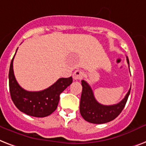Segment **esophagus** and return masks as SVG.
I'll return each instance as SVG.
<instances>
[{
    "label": "esophagus",
    "mask_w": 146,
    "mask_h": 146,
    "mask_svg": "<svg viewBox=\"0 0 146 146\" xmlns=\"http://www.w3.org/2000/svg\"><path fill=\"white\" fill-rule=\"evenodd\" d=\"M83 75H84V74L80 70H76L73 73V78L74 80H80L83 78Z\"/></svg>",
    "instance_id": "esophagus-1"
}]
</instances>
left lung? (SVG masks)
I'll use <instances>...</instances> for the list:
<instances>
[{"mask_svg": "<svg viewBox=\"0 0 146 146\" xmlns=\"http://www.w3.org/2000/svg\"><path fill=\"white\" fill-rule=\"evenodd\" d=\"M127 62L128 65H130L127 56ZM81 85L82 93L80 96V115L85 121L92 123H108L109 121L115 119L124 108L131 89L130 87L125 97L117 104L104 106L96 101L91 87L85 80H81Z\"/></svg>", "mask_w": 146, "mask_h": 146, "instance_id": "1", "label": "left lung"}]
</instances>
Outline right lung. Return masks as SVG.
I'll list each match as a JSON object with an SVG mask.
<instances>
[{"instance_id": "right-lung-1", "label": "right lung", "mask_w": 146, "mask_h": 146, "mask_svg": "<svg viewBox=\"0 0 146 146\" xmlns=\"http://www.w3.org/2000/svg\"><path fill=\"white\" fill-rule=\"evenodd\" d=\"M13 59L9 71V87L14 105L22 112L33 117H44L51 115L59 104L60 93L72 83V77L59 78L52 86L41 91H27L16 81L13 66Z\"/></svg>"}]
</instances>
